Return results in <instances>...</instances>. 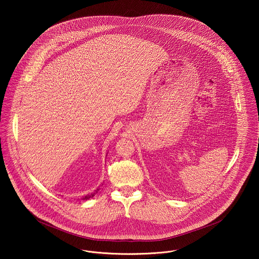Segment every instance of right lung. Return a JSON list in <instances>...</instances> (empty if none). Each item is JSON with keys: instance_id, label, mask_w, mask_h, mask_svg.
I'll return each instance as SVG.
<instances>
[{"instance_id": "add662e5", "label": "right lung", "mask_w": 259, "mask_h": 259, "mask_svg": "<svg viewBox=\"0 0 259 259\" xmlns=\"http://www.w3.org/2000/svg\"><path fill=\"white\" fill-rule=\"evenodd\" d=\"M99 188H97L96 190H95V192L94 193H91V194H88V195H87L85 197H82V200H87V199H89V198L93 197L97 192H98Z\"/></svg>"}]
</instances>
